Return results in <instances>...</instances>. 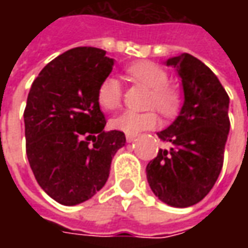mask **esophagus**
<instances>
[{
    "instance_id": "1",
    "label": "esophagus",
    "mask_w": 248,
    "mask_h": 248,
    "mask_svg": "<svg viewBox=\"0 0 248 248\" xmlns=\"http://www.w3.org/2000/svg\"><path fill=\"white\" fill-rule=\"evenodd\" d=\"M138 135H131V134H127V142H134L137 139Z\"/></svg>"
}]
</instances>
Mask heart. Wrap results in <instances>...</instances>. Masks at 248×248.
Wrapping results in <instances>:
<instances>
[{
	"mask_svg": "<svg viewBox=\"0 0 248 248\" xmlns=\"http://www.w3.org/2000/svg\"><path fill=\"white\" fill-rule=\"evenodd\" d=\"M127 74L132 81L142 84L150 90L149 106H155L163 114H172L178 108V95L167 87L168 76L160 66L152 62L134 63L127 69ZM121 95V85L113 76L105 77L100 81L96 92L99 105L106 110L119 108ZM157 123V116L153 111L139 113L134 110H125L110 120V127L124 134L137 135L142 131L155 128Z\"/></svg>",
	"mask_w": 248,
	"mask_h": 248,
	"instance_id": "obj_1",
	"label": "heart"
}]
</instances>
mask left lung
Returning a JSON list of instances; mask_svg holds the SVG:
<instances>
[{
  "label": "left lung",
  "mask_w": 248,
  "mask_h": 248,
  "mask_svg": "<svg viewBox=\"0 0 248 248\" xmlns=\"http://www.w3.org/2000/svg\"><path fill=\"white\" fill-rule=\"evenodd\" d=\"M174 67L184 90V105L172 124L157 132L170 143L149 161L146 178L163 203L185 208L203 200L224 164L229 135V96L218 77L189 53L166 61Z\"/></svg>",
  "instance_id": "1"
}]
</instances>
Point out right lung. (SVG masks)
Listing matches in <instances>:
<instances>
[{
    "label": "right lung",
    "mask_w": 248,
    "mask_h": 248,
    "mask_svg": "<svg viewBox=\"0 0 248 248\" xmlns=\"http://www.w3.org/2000/svg\"><path fill=\"white\" fill-rule=\"evenodd\" d=\"M113 66L103 49L73 48L48 63L29 92L23 114L27 158L38 185L63 205L96 195L125 145L124 132L105 131L96 98Z\"/></svg>",
    "instance_id": "add662e5"
}]
</instances>
